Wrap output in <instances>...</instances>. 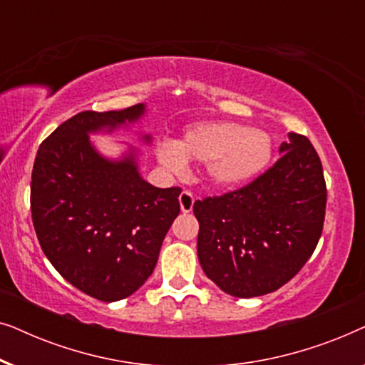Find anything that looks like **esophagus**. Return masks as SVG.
I'll list each match as a JSON object with an SVG mask.
<instances>
[{
	"label": "esophagus",
	"instance_id": "obj_1",
	"mask_svg": "<svg viewBox=\"0 0 365 365\" xmlns=\"http://www.w3.org/2000/svg\"><path fill=\"white\" fill-rule=\"evenodd\" d=\"M179 206L182 212H191L194 206V196L189 191H182L179 194Z\"/></svg>",
	"mask_w": 365,
	"mask_h": 365
}]
</instances>
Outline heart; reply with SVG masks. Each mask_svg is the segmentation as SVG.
Returning a JSON list of instances; mask_svg holds the SVG:
<instances>
[{"instance_id": "heart-1", "label": "heart", "mask_w": 365, "mask_h": 365, "mask_svg": "<svg viewBox=\"0 0 365 365\" xmlns=\"http://www.w3.org/2000/svg\"><path fill=\"white\" fill-rule=\"evenodd\" d=\"M159 163L174 171L186 161L209 163L207 176L216 187L234 189L251 182L272 159L269 134L231 121H206L189 126L178 143L158 146Z\"/></svg>"}]
</instances>
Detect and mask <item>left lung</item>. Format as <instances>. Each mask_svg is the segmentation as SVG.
<instances>
[{
  "mask_svg": "<svg viewBox=\"0 0 365 365\" xmlns=\"http://www.w3.org/2000/svg\"><path fill=\"white\" fill-rule=\"evenodd\" d=\"M279 153L251 184L192 206L199 262L229 296L277 291L301 271L322 234L327 189L316 149L306 136L289 133Z\"/></svg>",
  "mask_w": 365,
  "mask_h": 365,
  "instance_id": "8db88e82",
  "label": "left lung"
}]
</instances>
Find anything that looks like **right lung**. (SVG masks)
I'll list each match as a JSON object with an SVG mask.
<instances>
[{
	"mask_svg": "<svg viewBox=\"0 0 365 365\" xmlns=\"http://www.w3.org/2000/svg\"><path fill=\"white\" fill-rule=\"evenodd\" d=\"M144 113L143 103L79 113L44 139L34 159L31 216L43 252L69 284L103 302L121 301L146 282L179 214L181 189L144 181L138 149L109 159L89 139Z\"/></svg>",
	"mask_w": 365,
	"mask_h": 365,
	"instance_id": "1",
	"label": "right lung"
}]
</instances>
